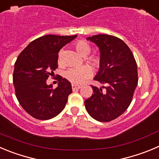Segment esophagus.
Returning a JSON list of instances; mask_svg holds the SVG:
<instances>
[{"instance_id": "obj_1", "label": "esophagus", "mask_w": 159, "mask_h": 159, "mask_svg": "<svg viewBox=\"0 0 159 159\" xmlns=\"http://www.w3.org/2000/svg\"><path fill=\"white\" fill-rule=\"evenodd\" d=\"M81 87L80 86V85H76V84H72V89L73 91H75V90H77V89H80Z\"/></svg>"}]
</instances>
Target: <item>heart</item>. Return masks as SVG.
<instances>
[{"mask_svg":"<svg viewBox=\"0 0 159 159\" xmlns=\"http://www.w3.org/2000/svg\"><path fill=\"white\" fill-rule=\"evenodd\" d=\"M75 48L81 56H87L91 52V47L87 41L80 40L75 42ZM87 61L95 68H99L101 65L102 59L99 55H92L89 56ZM58 62L60 63V59H58ZM92 70L89 66H82L80 67L70 68L66 73V78L73 84H82L86 79L91 76Z\"/></svg>","mask_w":159,"mask_h":159,"instance_id":"obj_1","label":"heart"}]
</instances>
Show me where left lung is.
<instances>
[{"label": "left lung", "mask_w": 159, "mask_h": 159, "mask_svg": "<svg viewBox=\"0 0 159 159\" xmlns=\"http://www.w3.org/2000/svg\"><path fill=\"white\" fill-rule=\"evenodd\" d=\"M99 47L102 62L94 79L105 84L91 85L93 94L84 101L90 116L108 122L122 115L131 103L138 84L137 65L133 52L117 37L98 34L87 38Z\"/></svg>", "instance_id": "1"}]
</instances>
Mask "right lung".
Returning <instances> with one entry per match:
<instances>
[{"label": "right lung", "instance_id": "right-lung-1", "mask_svg": "<svg viewBox=\"0 0 159 159\" xmlns=\"http://www.w3.org/2000/svg\"><path fill=\"white\" fill-rule=\"evenodd\" d=\"M73 36L45 35L31 41L19 55L13 72V84L18 101L33 118L48 120L64 109L71 84L58 75L57 88L46 81L58 67V53Z\"/></svg>", "mask_w": 159, "mask_h": 159}]
</instances>
